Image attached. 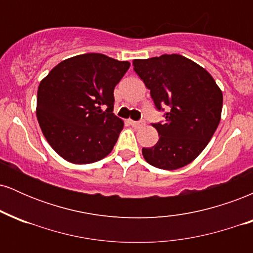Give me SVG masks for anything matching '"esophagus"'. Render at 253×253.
<instances>
[{"label": "esophagus", "mask_w": 253, "mask_h": 253, "mask_svg": "<svg viewBox=\"0 0 253 253\" xmlns=\"http://www.w3.org/2000/svg\"><path fill=\"white\" fill-rule=\"evenodd\" d=\"M130 126L134 127V128H141V127L145 126V121H129Z\"/></svg>", "instance_id": "esophagus-1"}]
</instances>
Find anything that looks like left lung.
Returning <instances> with one entry per match:
<instances>
[{"instance_id": "obj_1", "label": "left lung", "mask_w": 253, "mask_h": 253, "mask_svg": "<svg viewBox=\"0 0 253 253\" xmlns=\"http://www.w3.org/2000/svg\"><path fill=\"white\" fill-rule=\"evenodd\" d=\"M158 110H167L155 146L143 147L147 163L163 170L185 167L205 150L221 119L222 91L207 70L181 54L133 60Z\"/></svg>"}]
</instances>
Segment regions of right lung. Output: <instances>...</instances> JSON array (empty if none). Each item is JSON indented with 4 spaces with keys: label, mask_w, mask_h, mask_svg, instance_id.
<instances>
[{
    "label": "right lung",
    "mask_w": 253,
    "mask_h": 253,
    "mask_svg": "<svg viewBox=\"0 0 253 253\" xmlns=\"http://www.w3.org/2000/svg\"><path fill=\"white\" fill-rule=\"evenodd\" d=\"M128 68V62L85 53L60 62L40 82L38 123L65 161L89 164L112 152L124 128L113 113L114 88Z\"/></svg>",
    "instance_id": "1"
}]
</instances>
